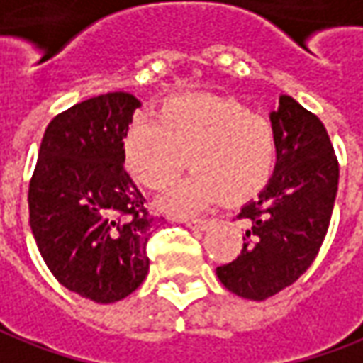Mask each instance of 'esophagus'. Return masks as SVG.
Wrapping results in <instances>:
<instances>
[{"instance_id":"34e87169","label":"esophagus","mask_w":363,"mask_h":363,"mask_svg":"<svg viewBox=\"0 0 363 363\" xmlns=\"http://www.w3.org/2000/svg\"><path fill=\"white\" fill-rule=\"evenodd\" d=\"M182 223L186 224L189 228H196V230H204L208 224H211V220L208 218H184Z\"/></svg>"}]
</instances>
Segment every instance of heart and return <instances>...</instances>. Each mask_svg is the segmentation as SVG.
<instances>
[{"mask_svg": "<svg viewBox=\"0 0 363 363\" xmlns=\"http://www.w3.org/2000/svg\"><path fill=\"white\" fill-rule=\"evenodd\" d=\"M129 174L149 191H164L191 164L194 172L161 201L184 216L214 202L242 204L266 189L276 169L272 123L234 99L174 97L157 119L137 117L123 137Z\"/></svg>", "mask_w": 363, "mask_h": 363, "instance_id": "heart-1", "label": "heart"}]
</instances>
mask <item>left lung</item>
<instances>
[{"label": "left lung", "instance_id": "obj_1", "mask_svg": "<svg viewBox=\"0 0 363 363\" xmlns=\"http://www.w3.org/2000/svg\"><path fill=\"white\" fill-rule=\"evenodd\" d=\"M278 159L270 182L238 218L248 223L240 254L218 266L226 290L266 300L294 284L324 242L337 192L336 152L326 127L288 95L270 113Z\"/></svg>", "mask_w": 363, "mask_h": 363}]
</instances>
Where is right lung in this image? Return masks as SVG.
Wrapping results in <instances>:
<instances>
[{"instance_id": "obj_1", "label": "right lung", "mask_w": 363, "mask_h": 363, "mask_svg": "<svg viewBox=\"0 0 363 363\" xmlns=\"http://www.w3.org/2000/svg\"><path fill=\"white\" fill-rule=\"evenodd\" d=\"M140 101L105 93L47 125L29 182V224L59 284L99 304L135 292L149 272L152 218L123 169V137Z\"/></svg>"}]
</instances>
